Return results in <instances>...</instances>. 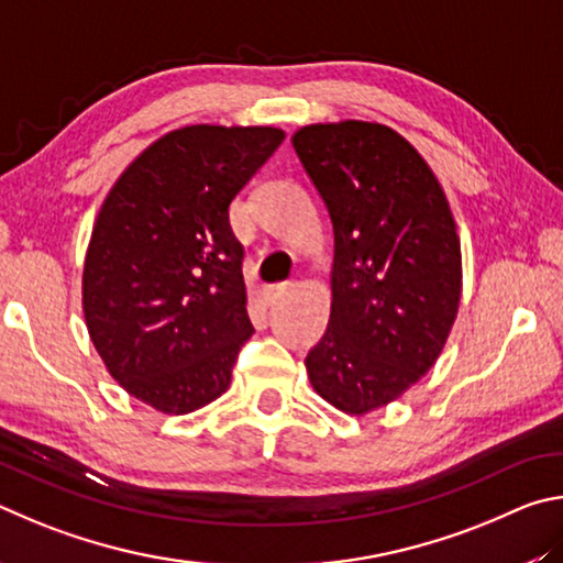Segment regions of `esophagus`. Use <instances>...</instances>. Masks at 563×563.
Here are the masks:
<instances>
[{
	"instance_id": "34e87169",
	"label": "esophagus",
	"mask_w": 563,
	"mask_h": 563,
	"mask_svg": "<svg viewBox=\"0 0 563 563\" xmlns=\"http://www.w3.org/2000/svg\"><path fill=\"white\" fill-rule=\"evenodd\" d=\"M284 289H287V284H264V287H262V299L272 307V303H276V299L282 297Z\"/></svg>"
}]
</instances>
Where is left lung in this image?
<instances>
[{"label":"left lung","instance_id":"left-lung-1","mask_svg":"<svg viewBox=\"0 0 563 563\" xmlns=\"http://www.w3.org/2000/svg\"><path fill=\"white\" fill-rule=\"evenodd\" d=\"M291 143L333 224L331 317L309 380L363 416L438 361L460 307V236L438 177L393 128L317 123Z\"/></svg>","mask_w":563,"mask_h":563}]
</instances>
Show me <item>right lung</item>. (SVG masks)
<instances>
[{
	"mask_svg": "<svg viewBox=\"0 0 563 563\" xmlns=\"http://www.w3.org/2000/svg\"><path fill=\"white\" fill-rule=\"evenodd\" d=\"M282 141L269 125L177 128L125 167L98 212L88 333L108 373L167 416L220 398L254 333L230 202Z\"/></svg>",
	"mask_w": 563,
	"mask_h": 563,
	"instance_id": "obj_1",
	"label": "right lung"
}]
</instances>
